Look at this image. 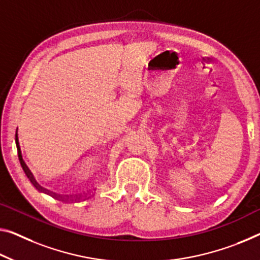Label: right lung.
Segmentation results:
<instances>
[{
  "mask_svg": "<svg viewBox=\"0 0 260 260\" xmlns=\"http://www.w3.org/2000/svg\"><path fill=\"white\" fill-rule=\"evenodd\" d=\"M15 141H16V146H17V152H18V159H19V162H21V166H22V169H23V171H24V173L26 174V177L29 178V180L34 183V186L36 187V188H38V189H41L42 187H39L38 186V183L35 181V179H34V177H32V174L30 173V171H29V169H27L26 167V165H25V162L23 161V158H22V153H21V149H19V145H18V138H17V134H16V136H15Z\"/></svg>",
  "mask_w": 260,
  "mask_h": 260,
  "instance_id": "add662e5",
  "label": "right lung"
}]
</instances>
